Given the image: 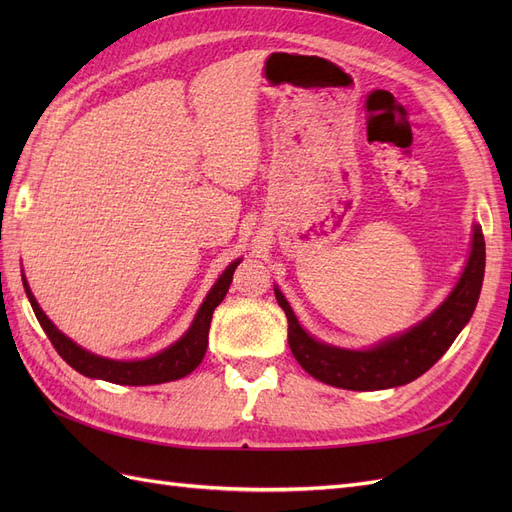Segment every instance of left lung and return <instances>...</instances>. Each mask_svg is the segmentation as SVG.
I'll return each instance as SVG.
<instances>
[{
  "label": "left lung",
  "mask_w": 512,
  "mask_h": 512,
  "mask_svg": "<svg viewBox=\"0 0 512 512\" xmlns=\"http://www.w3.org/2000/svg\"><path fill=\"white\" fill-rule=\"evenodd\" d=\"M485 275V237L474 226L472 252L455 290L436 312L408 333L382 342L371 350H344L316 342L294 318L280 290L275 299L288 318V344L294 359L316 380L348 391H380L423 376L451 348L466 327L478 303Z\"/></svg>",
  "instance_id": "left-lung-1"
}]
</instances>
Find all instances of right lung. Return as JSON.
Segmentation results:
<instances>
[{"instance_id":"1","label":"right lung","mask_w":512,"mask_h":512,"mask_svg":"<svg viewBox=\"0 0 512 512\" xmlns=\"http://www.w3.org/2000/svg\"><path fill=\"white\" fill-rule=\"evenodd\" d=\"M237 265L239 260L232 262V265L222 273L220 280L215 282V286L207 294L205 303L200 305L190 331L185 333L177 344H173L164 352L151 356V359H145V361H111V359H102V356L91 354L81 346H76L72 339H68L64 333H59L55 329V324L44 316L25 280H23V286L29 297V303H32L34 314L40 322V327L44 329L46 337L51 339L57 354L70 367H74L79 374L87 378H98L113 384L143 386V384H162L170 380H179L183 376L192 374V371L200 365L209 344V327H211L213 309L218 307L226 297L232 282V273H235Z\"/></svg>"}]
</instances>
